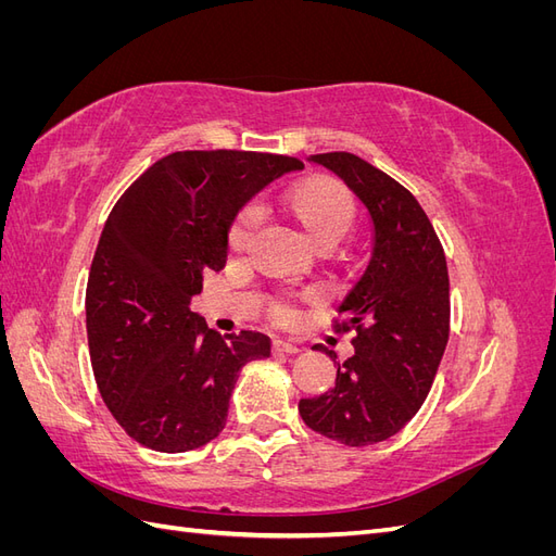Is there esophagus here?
<instances>
[{
	"label": "esophagus",
	"instance_id": "34e87169",
	"mask_svg": "<svg viewBox=\"0 0 556 556\" xmlns=\"http://www.w3.org/2000/svg\"><path fill=\"white\" fill-rule=\"evenodd\" d=\"M299 348L292 345V343H285V341H274L271 343V352L274 355H294Z\"/></svg>",
	"mask_w": 556,
	"mask_h": 556
}]
</instances>
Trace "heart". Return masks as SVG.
I'll list each match as a JSON object with an SVG mask.
<instances>
[{
  "label": "heart",
  "mask_w": 556,
  "mask_h": 556,
  "mask_svg": "<svg viewBox=\"0 0 556 556\" xmlns=\"http://www.w3.org/2000/svg\"><path fill=\"white\" fill-rule=\"evenodd\" d=\"M282 211L304 231V237L319 250H331L355 220V201L339 180L315 174L294 182L282 194ZM257 213L243 208L233 217L227 231V250L231 257H243ZM268 317L280 327H290L299 319V304L292 294H276L268 301Z\"/></svg>",
  "instance_id": "b5f03b06"
}]
</instances>
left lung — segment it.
I'll return each instance as SVG.
<instances>
[{
    "label": "left lung",
    "instance_id": "obj_1",
    "mask_svg": "<svg viewBox=\"0 0 556 556\" xmlns=\"http://www.w3.org/2000/svg\"><path fill=\"white\" fill-rule=\"evenodd\" d=\"M311 162L339 174L374 220V257L343 299L333 331L355 355L336 362L329 392L301 399L304 422L352 447L387 441L422 406L450 336V278L443 245L417 199L366 160L336 150Z\"/></svg>",
    "mask_w": 556,
    "mask_h": 556
}]
</instances>
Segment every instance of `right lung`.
Returning a JSON list of instances; mask_svg holds the SVG:
<instances>
[{"mask_svg": "<svg viewBox=\"0 0 556 556\" xmlns=\"http://www.w3.org/2000/svg\"><path fill=\"white\" fill-rule=\"evenodd\" d=\"M294 169L304 162L288 155L180 150L115 201L90 266L86 325L99 394L137 443L188 452L213 441L241 368L271 352L260 331L215 333L190 304L227 262L233 215Z\"/></svg>", "mask_w": 556, "mask_h": 556, "instance_id": "1", "label": "right lung"}]
</instances>
